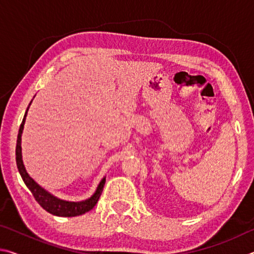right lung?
<instances>
[{"label": "right lung", "mask_w": 254, "mask_h": 254, "mask_svg": "<svg viewBox=\"0 0 254 254\" xmlns=\"http://www.w3.org/2000/svg\"><path fill=\"white\" fill-rule=\"evenodd\" d=\"M32 101L30 102L27 111H25L24 118L22 120V123H21L19 133H18V140H16V148H15V159H16V166H18L19 173L22 177L25 186L29 188V190L32 192V195L36 200L39 203L42 208L46 209L47 212L50 214L56 215V216H63V217H74L78 216V215H83L87 213L88 210H91L94 206L96 205L98 198L103 191V188H104L105 180L106 178H102V180L98 184L96 190L94 194L89 197L87 199L80 200V201H70V200H64L60 199L55 195L50 194L48 190H46L45 188H42L39 184L34 182V180L30 177V175L27 173V169H25L24 163L22 160V148H21V136H22L25 119H27L28 110L30 105H31Z\"/></svg>", "instance_id": "right-lung-1"}]
</instances>
